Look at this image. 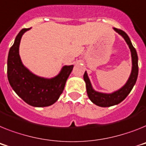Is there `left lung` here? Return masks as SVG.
Instances as JSON below:
<instances>
[{
    "mask_svg": "<svg viewBox=\"0 0 146 146\" xmlns=\"http://www.w3.org/2000/svg\"><path fill=\"white\" fill-rule=\"evenodd\" d=\"M113 29L125 39V41L127 43L131 50L132 61L131 73L130 74L128 81L122 88L111 94H106V93H102V92L94 90L92 87L87 71L84 72L83 78L86 84L87 94H88V97L93 103L100 107H111L113 105H118L119 103H120L121 102L123 101L127 97V96L130 94V92L131 91L138 76V56L135 48L132 45L131 41L130 40L128 35L124 31L117 29V28H113Z\"/></svg>",
    "mask_w": 146,
    "mask_h": 146,
    "instance_id": "obj_1",
    "label": "left lung"
}]
</instances>
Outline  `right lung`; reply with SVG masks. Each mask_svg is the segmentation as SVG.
Wrapping results in <instances>:
<instances>
[{
	"label": "right lung",
	"mask_w": 146,
	"mask_h": 146,
	"mask_svg": "<svg viewBox=\"0 0 146 146\" xmlns=\"http://www.w3.org/2000/svg\"><path fill=\"white\" fill-rule=\"evenodd\" d=\"M29 29H22L9 51L7 76L9 84L18 96L33 107H46L58 100L73 65H64L58 75L47 79L33 73L23 64L19 55L22 35Z\"/></svg>",
	"instance_id": "1"
}]
</instances>
